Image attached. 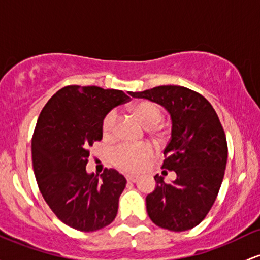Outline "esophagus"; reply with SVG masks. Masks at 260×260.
I'll use <instances>...</instances> for the list:
<instances>
[{"label":"esophagus","mask_w":260,"mask_h":260,"mask_svg":"<svg viewBox=\"0 0 260 260\" xmlns=\"http://www.w3.org/2000/svg\"><path fill=\"white\" fill-rule=\"evenodd\" d=\"M125 179H127V181H129V182H136L137 180H138V176H136V175H127V176H125Z\"/></svg>","instance_id":"34e87169"}]
</instances>
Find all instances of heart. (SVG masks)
Returning <instances> with one entry per match:
<instances>
[{
	"mask_svg": "<svg viewBox=\"0 0 260 260\" xmlns=\"http://www.w3.org/2000/svg\"><path fill=\"white\" fill-rule=\"evenodd\" d=\"M133 112L145 127H155L162 118V111L158 104L153 101H142L133 107ZM117 112L110 111L102 121V133L106 138L115 135ZM153 148L149 144L133 145L122 143L112 152V162L118 169L124 172H141L148 165L153 156Z\"/></svg>",
	"mask_w": 260,
	"mask_h": 260,
	"instance_id": "1",
	"label": "heart"
}]
</instances>
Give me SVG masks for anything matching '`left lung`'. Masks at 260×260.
I'll return each instance as SVG.
<instances>
[{"label": "left lung", "mask_w": 260, "mask_h": 260, "mask_svg": "<svg viewBox=\"0 0 260 260\" xmlns=\"http://www.w3.org/2000/svg\"><path fill=\"white\" fill-rule=\"evenodd\" d=\"M129 95L164 106L173 122L161 168L175 172L176 179L167 184L154 176L156 187L145 199L148 216L165 230H191L210 212L224 176L228 148L217 113L204 96L184 86L162 85Z\"/></svg>", "instance_id": "left-lung-1"}]
</instances>
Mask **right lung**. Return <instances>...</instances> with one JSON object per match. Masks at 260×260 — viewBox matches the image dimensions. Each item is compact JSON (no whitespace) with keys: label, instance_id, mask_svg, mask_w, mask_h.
Returning a JSON list of instances; mask_svg holds the SVG:
<instances>
[{"label":"right lung","instance_id":"right-lung-1","mask_svg":"<svg viewBox=\"0 0 260 260\" xmlns=\"http://www.w3.org/2000/svg\"><path fill=\"white\" fill-rule=\"evenodd\" d=\"M123 91L70 85L43 107L32 138V161L45 202L65 224L93 232L116 218L127 180L115 169L87 174L90 147L102 139L104 117L128 101Z\"/></svg>","mask_w":260,"mask_h":260}]
</instances>
